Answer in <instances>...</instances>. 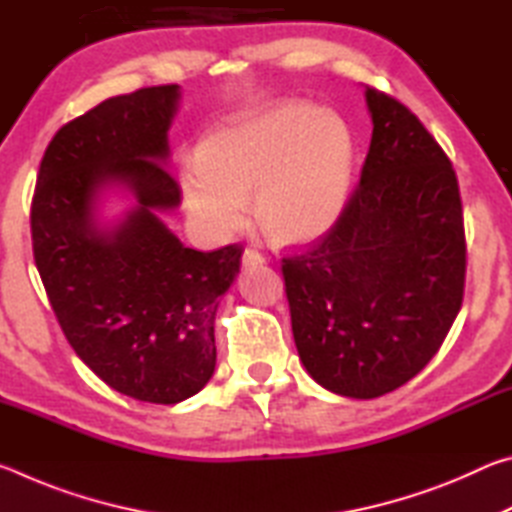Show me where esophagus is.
<instances>
[{"instance_id": "34e87169", "label": "esophagus", "mask_w": 512, "mask_h": 512, "mask_svg": "<svg viewBox=\"0 0 512 512\" xmlns=\"http://www.w3.org/2000/svg\"><path fill=\"white\" fill-rule=\"evenodd\" d=\"M241 262H244V266H262V264H266V257L262 253H257V250H253V248H246Z\"/></svg>"}]
</instances>
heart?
Instances as JSON below:
<instances>
[{
  "mask_svg": "<svg viewBox=\"0 0 512 512\" xmlns=\"http://www.w3.org/2000/svg\"><path fill=\"white\" fill-rule=\"evenodd\" d=\"M357 149L350 126L307 101L277 99L221 121L201 162L183 169L189 212L216 235L255 219L268 239L305 246L323 239L348 207Z\"/></svg>",
  "mask_w": 512,
  "mask_h": 512,
  "instance_id": "obj_1",
  "label": "heart"
}]
</instances>
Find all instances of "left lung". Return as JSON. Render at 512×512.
<instances>
[{
  "instance_id": "8db88e82",
  "label": "left lung",
  "mask_w": 512,
  "mask_h": 512,
  "mask_svg": "<svg viewBox=\"0 0 512 512\" xmlns=\"http://www.w3.org/2000/svg\"><path fill=\"white\" fill-rule=\"evenodd\" d=\"M372 140L341 221L282 259L302 366L372 400L413 379L461 311L465 230L452 162L400 101L366 88Z\"/></svg>"
}]
</instances>
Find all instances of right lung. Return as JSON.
Listing matches in <instances>:
<instances>
[{
  "label": "right lung",
  "mask_w": 512,
  "mask_h": 512,
  "mask_svg": "<svg viewBox=\"0 0 512 512\" xmlns=\"http://www.w3.org/2000/svg\"><path fill=\"white\" fill-rule=\"evenodd\" d=\"M180 85L121 94L69 121L49 142L31 205L33 257L51 309L79 354L117 393L178 404L212 379L219 298L239 246L187 248L160 219L180 205L169 128ZM134 205L103 222L102 198Z\"/></svg>",
  "instance_id": "right-lung-1"
}]
</instances>
